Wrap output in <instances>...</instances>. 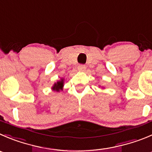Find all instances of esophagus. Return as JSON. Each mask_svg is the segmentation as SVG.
<instances>
[{"label": "esophagus", "mask_w": 152, "mask_h": 152, "mask_svg": "<svg viewBox=\"0 0 152 152\" xmlns=\"http://www.w3.org/2000/svg\"><path fill=\"white\" fill-rule=\"evenodd\" d=\"M85 69H86V66L84 65V64H79L78 66V70H80V71H84Z\"/></svg>", "instance_id": "esophagus-1"}]
</instances>
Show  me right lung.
Instances as JSON below:
<instances>
[{"label":"right lung","mask_w":152,"mask_h":152,"mask_svg":"<svg viewBox=\"0 0 152 152\" xmlns=\"http://www.w3.org/2000/svg\"><path fill=\"white\" fill-rule=\"evenodd\" d=\"M63 86H64V79H61V80L58 81L56 83L54 84L53 86L52 87V89L58 92L60 91H62Z\"/></svg>","instance_id":"1"}]
</instances>
